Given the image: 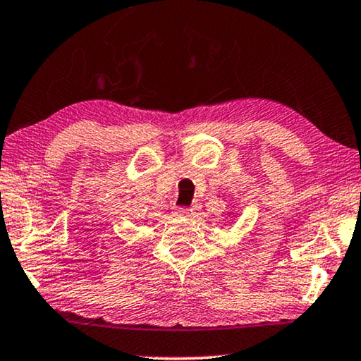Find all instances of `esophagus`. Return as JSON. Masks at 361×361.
I'll use <instances>...</instances> for the list:
<instances>
[{
    "mask_svg": "<svg viewBox=\"0 0 361 361\" xmlns=\"http://www.w3.org/2000/svg\"><path fill=\"white\" fill-rule=\"evenodd\" d=\"M173 214L176 215V217H188V215H190V209L183 207V206H176L173 209Z\"/></svg>",
    "mask_w": 361,
    "mask_h": 361,
    "instance_id": "esophagus-1",
    "label": "esophagus"
}]
</instances>
